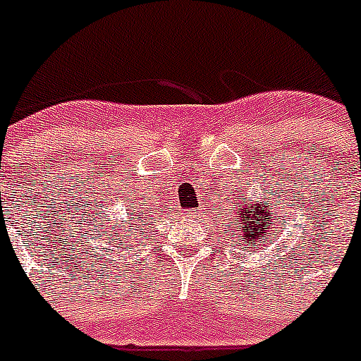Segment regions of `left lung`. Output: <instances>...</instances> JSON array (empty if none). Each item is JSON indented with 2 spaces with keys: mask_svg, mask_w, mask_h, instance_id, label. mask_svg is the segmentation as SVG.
<instances>
[{
  "mask_svg": "<svg viewBox=\"0 0 361 361\" xmlns=\"http://www.w3.org/2000/svg\"><path fill=\"white\" fill-rule=\"evenodd\" d=\"M237 203L233 204V224H228V228L235 226V231L238 235V242L245 245L247 249H265L269 242L272 240V233H276L274 228V215H272V207L264 197L260 201H249L247 196L238 194ZM278 237V235H276ZM257 245H262V248H257Z\"/></svg>",
  "mask_w": 361,
  "mask_h": 361,
  "instance_id": "obj_1",
  "label": "left lung"
}]
</instances>
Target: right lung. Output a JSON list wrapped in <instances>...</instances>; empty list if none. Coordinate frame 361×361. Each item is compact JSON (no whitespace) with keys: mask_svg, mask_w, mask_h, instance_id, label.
Returning <instances> with one entry per match:
<instances>
[{"mask_svg":"<svg viewBox=\"0 0 361 361\" xmlns=\"http://www.w3.org/2000/svg\"><path fill=\"white\" fill-rule=\"evenodd\" d=\"M133 211V214H130L129 212ZM128 219H130V215H135V217L133 219H140L139 217V215H137V212H135V210H131V208H128ZM121 224H124V222H121ZM128 224H130V222H128ZM117 228H119V226H117V222H116V224H114V226L112 228H109V230H112V233H110V238H112V240L114 242H117V238H116V235H117V237H121V233H119V231H117ZM121 228H124V226H121Z\"/></svg>","mask_w":361,"mask_h":361,"instance_id":"1","label":"right lung"}]
</instances>
